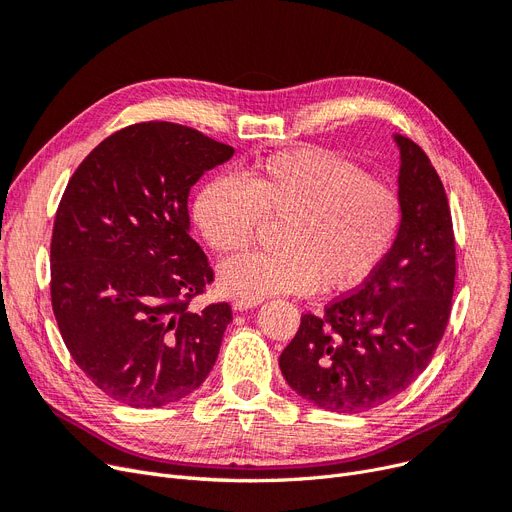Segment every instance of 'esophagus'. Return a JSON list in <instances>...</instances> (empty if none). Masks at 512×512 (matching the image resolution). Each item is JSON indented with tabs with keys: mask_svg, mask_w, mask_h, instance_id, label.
<instances>
[{
	"mask_svg": "<svg viewBox=\"0 0 512 512\" xmlns=\"http://www.w3.org/2000/svg\"><path fill=\"white\" fill-rule=\"evenodd\" d=\"M258 304H260V300H243V298H239V300H235V302H233V310H237V312H243V310L256 308Z\"/></svg>",
	"mask_w": 512,
	"mask_h": 512,
	"instance_id": "1",
	"label": "esophagus"
}]
</instances>
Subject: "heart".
I'll list each match as a JSON object with an SVG mask.
<instances>
[{"label": "heart", "instance_id": "1", "mask_svg": "<svg viewBox=\"0 0 512 512\" xmlns=\"http://www.w3.org/2000/svg\"><path fill=\"white\" fill-rule=\"evenodd\" d=\"M193 225L218 254L246 250L262 218L283 221L281 250L221 264L218 283L243 300L306 294L321 283L350 291L367 283L402 229L398 193L348 158L298 148L258 160L239 179L208 181L191 208Z\"/></svg>", "mask_w": 512, "mask_h": 512}]
</instances>
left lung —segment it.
I'll return each instance as SVG.
<instances>
[{
	"label": "left lung",
	"instance_id": "left-lung-1",
	"mask_svg": "<svg viewBox=\"0 0 512 512\" xmlns=\"http://www.w3.org/2000/svg\"><path fill=\"white\" fill-rule=\"evenodd\" d=\"M400 150L402 229L375 275L354 294L302 314L279 356L298 396L331 412H364L415 381L446 331L456 248L444 185L419 145L394 135Z\"/></svg>",
	"mask_w": 512,
	"mask_h": 512
}]
</instances>
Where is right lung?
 Returning a JSON list of instances; mask_svg holds the SVG:
<instances>
[{"label":"right lung","instance_id":"1","mask_svg":"<svg viewBox=\"0 0 512 512\" xmlns=\"http://www.w3.org/2000/svg\"><path fill=\"white\" fill-rule=\"evenodd\" d=\"M233 148L175 123L106 137L79 164L52 233V308L77 367L112 400L160 408L212 371L231 306L191 312L214 279L187 198Z\"/></svg>","mask_w":512,"mask_h":512}]
</instances>
